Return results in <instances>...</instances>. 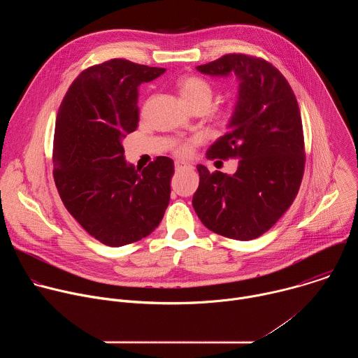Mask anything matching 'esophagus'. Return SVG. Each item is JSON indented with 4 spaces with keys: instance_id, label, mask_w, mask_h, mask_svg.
I'll use <instances>...</instances> for the list:
<instances>
[{
    "instance_id": "1",
    "label": "esophagus",
    "mask_w": 358,
    "mask_h": 358,
    "mask_svg": "<svg viewBox=\"0 0 358 358\" xmlns=\"http://www.w3.org/2000/svg\"><path fill=\"white\" fill-rule=\"evenodd\" d=\"M189 166L182 163V162H176V171H182V170H188Z\"/></svg>"
}]
</instances>
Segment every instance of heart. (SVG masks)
<instances>
[{"mask_svg":"<svg viewBox=\"0 0 358 358\" xmlns=\"http://www.w3.org/2000/svg\"><path fill=\"white\" fill-rule=\"evenodd\" d=\"M177 86L182 100L191 109L196 106H207L208 109L211 108L214 92L211 85L207 80H203L202 78H198V76L188 75V76L180 78V80L177 82ZM176 151L180 156H189L192 151V145L189 143H184L177 145Z\"/></svg>","mask_w":358,"mask_h":358,"instance_id":"heart-1","label":"heart"}]
</instances>
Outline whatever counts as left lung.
Returning a JSON list of instances; mask_svg holds the SVG:
<instances>
[{
    "label": "left lung",
    "instance_id": "left-lung-1",
    "mask_svg": "<svg viewBox=\"0 0 358 358\" xmlns=\"http://www.w3.org/2000/svg\"><path fill=\"white\" fill-rule=\"evenodd\" d=\"M196 71L239 82L228 133L207 150L210 160L239 162L232 176L198 164L192 207L210 231L250 241L269 231L297 195L304 171L297 100L285 76L261 58L229 54Z\"/></svg>",
    "mask_w": 358,
    "mask_h": 358
}]
</instances>
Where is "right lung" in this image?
<instances>
[{
  "instance_id": "1",
  "label": "right lung",
  "mask_w": 358,
  "mask_h": 358,
  "mask_svg": "<svg viewBox=\"0 0 358 358\" xmlns=\"http://www.w3.org/2000/svg\"><path fill=\"white\" fill-rule=\"evenodd\" d=\"M166 72L126 59L83 71L57 116L54 178L64 206L108 246L145 238L169 207L174 162L157 157L138 170L124 159L123 138L137 129L138 86Z\"/></svg>"
}]
</instances>
